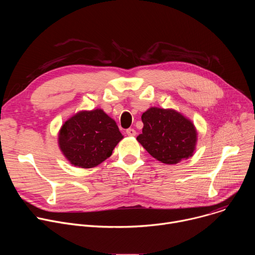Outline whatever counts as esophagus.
I'll return each instance as SVG.
<instances>
[{
    "label": "esophagus",
    "mask_w": 255,
    "mask_h": 255,
    "mask_svg": "<svg viewBox=\"0 0 255 255\" xmlns=\"http://www.w3.org/2000/svg\"><path fill=\"white\" fill-rule=\"evenodd\" d=\"M126 133H127L128 136H135V135H136V131H135L134 129H132V128L127 129V130H126Z\"/></svg>",
    "instance_id": "esophagus-1"
}]
</instances>
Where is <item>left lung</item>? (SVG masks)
Wrapping results in <instances>:
<instances>
[{
  "mask_svg": "<svg viewBox=\"0 0 255 255\" xmlns=\"http://www.w3.org/2000/svg\"><path fill=\"white\" fill-rule=\"evenodd\" d=\"M141 120L142 133L137 141L155 159L176 164L193 156L198 140L194 123L173 109L151 107Z\"/></svg>",
  "mask_w": 255,
  "mask_h": 255,
  "instance_id": "left-lung-1",
  "label": "left lung"
}]
</instances>
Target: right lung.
<instances>
[{"label": "right lung", "mask_w": 255, "mask_h": 255, "mask_svg": "<svg viewBox=\"0 0 255 255\" xmlns=\"http://www.w3.org/2000/svg\"><path fill=\"white\" fill-rule=\"evenodd\" d=\"M123 135L102 109L80 111L66 120L58 133V146L75 166L92 168L112 155Z\"/></svg>", "instance_id": "obj_1"}]
</instances>
